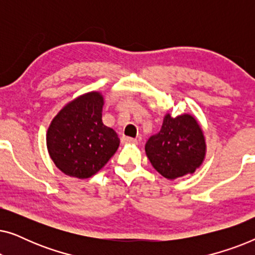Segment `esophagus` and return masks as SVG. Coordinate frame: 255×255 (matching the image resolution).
<instances>
[{
	"mask_svg": "<svg viewBox=\"0 0 255 255\" xmlns=\"http://www.w3.org/2000/svg\"><path fill=\"white\" fill-rule=\"evenodd\" d=\"M122 141L128 142V144H137V139L131 138V137H125V135L122 138Z\"/></svg>",
	"mask_w": 255,
	"mask_h": 255,
	"instance_id": "obj_1",
	"label": "esophagus"
}]
</instances>
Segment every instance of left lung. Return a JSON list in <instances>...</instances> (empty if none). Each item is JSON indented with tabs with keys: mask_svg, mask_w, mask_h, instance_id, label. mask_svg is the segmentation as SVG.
<instances>
[{
	"mask_svg": "<svg viewBox=\"0 0 255 255\" xmlns=\"http://www.w3.org/2000/svg\"><path fill=\"white\" fill-rule=\"evenodd\" d=\"M145 152L154 169L167 180L194 174L207 154L204 132L193 115L173 117L167 113L159 133L146 142Z\"/></svg>",
	"mask_w": 255,
	"mask_h": 255,
	"instance_id": "1",
	"label": "left lung"
}]
</instances>
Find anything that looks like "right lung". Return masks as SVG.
<instances>
[{
  "label": "right lung",
  "mask_w": 255,
  "mask_h": 255,
  "mask_svg": "<svg viewBox=\"0 0 255 255\" xmlns=\"http://www.w3.org/2000/svg\"><path fill=\"white\" fill-rule=\"evenodd\" d=\"M104 97L100 92L82 94L55 115L46 132L48 154L62 173L88 179L116 153L120 138L102 122Z\"/></svg>",
  "instance_id": "1"
}]
</instances>
